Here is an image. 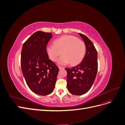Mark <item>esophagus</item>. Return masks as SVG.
Listing matches in <instances>:
<instances>
[{
	"instance_id": "34e87169",
	"label": "esophagus",
	"mask_w": 125,
	"mask_h": 125,
	"mask_svg": "<svg viewBox=\"0 0 125 125\" xmlns=\"http://www.w3.org/2000/svg\"><path fill=\"white\" fill-rule=\"evenodd\" d=\"M58 68H59V69L60 70V69H64V68L63 67H60V66H58Z\"/></svg>"
}]
</instances>
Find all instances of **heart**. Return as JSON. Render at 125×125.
I'll list each match as a JSON object with an SVG mask.
<instances>
[{
    "label": "heart",
    "instance_id": "1",
    "mask_svg": "<svg viewBox=\"0 0 125 125\" xmlns=\"http://www.w3.org/2000/svg\"><path fill=\"white\" fill-rule=\"evenodd\" d=\"M48 55L52 61L55 62L58 57L63 54L58 60L61 65L70 62L71 65H77L83 59L86 52L83 42L72 35H64L57 39L54 44H49L46 47Z\"/></svg>",
    "mask_w": 125,
    "mask_h": 125
}]
</instances>
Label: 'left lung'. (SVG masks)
Here are the masks:
<instances>
[{
    "instance_id": "obj_1",
    "label": "left lung",
    "mask_w": 125,
    "mask_h": 125,
    "mask_svg": "<svg viewBox=\"0 0 125 125\" xmlns=\"http://www.w3.org/2000/svg\"><path fill=\"white\" fill-rule=\"evenodd\" d=\"M86 47V53L82 61L77 66L66 68L67 72V86L71 94L83 95L88 92L95 80L97 72V52L88 37L79 33Z\"/></svg>"
}]
</instances>
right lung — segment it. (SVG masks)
<instances>
[{"label": "right lung", "mask_w": 125, "mask_h": 125, "mask_svg": "<svg viewBox=\"0 0 125 125\" xmlns=\"http://www.w3.org/2000/svg\"><path fill=\"white\" fill-rule=\"evenodd\" d=\"M52 33L37 31L22 46L21 67L26 84L34 93L47 95L54 90L58 67L49 59L46 45Z\"/></svg>", "instance_id": "obj_1"}]
</instances>
